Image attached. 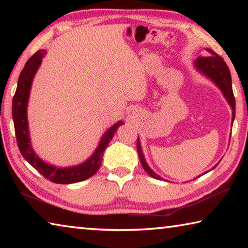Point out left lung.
<instances>
[{"instance_id":"1","label":"left lung","mask_w":248,"mask_h":248,"mask_svg":"<svg viewBox=\"0 0 248 248\" xmlns=\"http://www.w3.org/2000/svg\"><path fill=\"white\" fill-rule=\"evenodd\" d=\"M205 50H207L208 56L197 58L195 60V68L198 70L199 72L204 74L205 77L211 79L212 82H215L216 85L219 87L222 93H223L225 99L228 100L231 108H232V124H233L234 118H235V97L232 90V78H231L230 70L225 62L223 61V59H222L219 54H217L211 49H205ZM137 150H138V154H139L141 164L143 166V169L146 173H148L151 177H153L155 179H159V180L163 179L161 176H158L156 173H154V171L150 169L148 163L145 162L144 155L141 149L139 137H138V140H137ZM216 166H213V169H216Z\"/></svg>"}]
</instances>
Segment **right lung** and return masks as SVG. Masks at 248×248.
<instances>
[{"mask_svg": "<svg viewBox=\"0 0 248 248\" xmlns=\"http://www.w3.org/2000/svg\"><path fill=\"white\" fill-rule=\"evenodd\" d=\"M46 50H38L26 62L23 71L19 74L17 89H16L13 97V107H12L16 141H17L18 149L24 158L50 182L56 184H73L82 182V180L92 177L99 170L102 165L104 151L107 148L109 142L111 141L117 129L124 124V121H118L104 133L97 149L92 154V156L82 164L71 167H57L44 162L35 153L31 143L27 121V105L33 77H35L37 70L39 69L41 59L44 58Z\"/></svg>", "mask_w": 248, "mask_h": 248, "instance_id": "right-lung-1", "label": "right lung"}]
</instances>
